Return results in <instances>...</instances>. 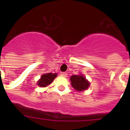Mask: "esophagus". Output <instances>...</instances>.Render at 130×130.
<instances>
[{
	"mask_svg": "<svg viewBox=\"0 0 130 130\" xmlns=\"http://www.w3.org/2000/svg\"><path fill=\"white\" fill-rule=\"evenodd\" d=\"M60 75H61V76H62V77H66L67 76V73L66 72H61L60 73Z\"/></svg>",
	"mask_w": 130,
	"mask_h": 130,
	"instance_id": "esophagus-1",
	"label": "esophagus"
}]
</instances>
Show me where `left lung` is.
I'll use <instances>...</instances> for the list:
<instances>
[{
	"mask_svg": "<svg viewBox=\"0 0 130 130\" xmlns=\"http://www.w3.org/2000/svg\"><path fill=\"white\" fill-rule=\"evenodd\" d=\"M70 81L72 87L78 91H82L87 89L89 86V83L82 75H72L70 77Z\"/></svg>",
	"mask_w": 130,
	"mask_h": 130,
	"instance_id": "left-lung-1",
	"label": "left lung"
}]
</instances>
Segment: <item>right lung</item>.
<instances>
[{
  "label": "right lung",
  "instance_id": "right-lung-1",
  "mask_svg": "<svg viewBox=\"0 0 130 130\" xmlns=\"http://www.w3.org/2000/svg\"><path fill=\"white\" fill-rule=\"evenodd\" d=\"M57 76V73H48L43 75L41 77V79L38 82V85L40 87H44L50 84L55 78Z\"/></svg>",
  "mask_w": 130,
  "mask_h": 130
}]
</instances>
